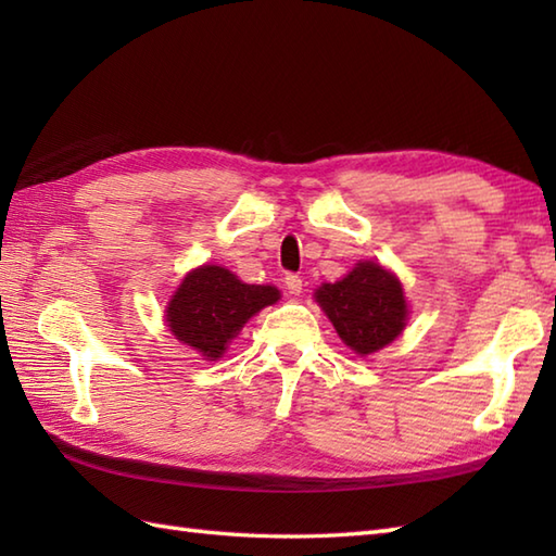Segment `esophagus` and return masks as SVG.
<instances>
[{"instance_id": "obj_1", "label": "esophagus", "mask_w": 556, "mask_h": 556, "mask_svg": "<svg viewBox=\"0 0 556 556\" xmlns=\"http://www.w3.org/2000/svg\"><path fill=\"white\" fill-rule=\"evenodd\" d=\"M285 285H287L289 293H293V296H301V291H303V279H301L299 275H287V277H285Z\"/></svg>"}]
</instances>
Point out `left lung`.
<instances>
[{
    "label": "left lung",
    "instance_id": "8db88e82",
    "mask_svg": "<svg viewBox=\"0 0 556 556\" xmlns=\"http://www.w3.org/2000/svg\"><path fill=\"white\" fill-rule=\"evenodd\" d=\"M315 301L341 341L358 356L392 344L408 320L404 287L394 271L372 260L358 263L334 285H323L315 291Z\"/></svg>",
    "mask_w": 556,
    "mask_h": 556
}]
</instances>
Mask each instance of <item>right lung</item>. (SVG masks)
<instances>
[{
    "mask_svg": "<svg viewBox=\"0 0 556 556\" xmlns=\"http://www.w3.org/2000/svg\"><path fill=\"white\" fill-rule=\"evenodd\" d=\"M279 301V289L269 285H243L219 265H203L188 271L167 305V327L186 346H193L207 361L224 356L229 341L265 305Z\"/></svg>",
    "mask_w": 556,
    "mask_h": 556,
    "instance_id": "right-lung-1",
    "label": "right lung"
}]
</instances>
